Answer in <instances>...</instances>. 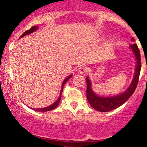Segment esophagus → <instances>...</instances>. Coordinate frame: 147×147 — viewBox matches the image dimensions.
<instances>
[{
    "label": "esophagus",
    "instance_id": "1",
    "mask_svg": "<svg viewBox=\"0 0 147 147\" xmlns=\"http://www.w3.org/2000/svg\"><path fill=\"white\" fill-rule=\"evenodd\" d=\"M88 68L87 67H80L79 69H78V72L80 74H84L88 72Z\"/></svg>",
    "mask_w": 147,
    "mask_h": 147
}]
</instances>
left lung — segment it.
<instances>
[{
	"label": "left lung",
	"mask_w": 147,
	"mask_h": 147,
	"mask_svg": "<svg viewBox=\"0 0 147 147\" xmlns=\"http://www.w3.org/2000/svg\"><path fill=\"white\" fill-rule=\"evenodd\" d=\"M131 40L134 41V38H132ZM130 47L135 55L136 59V67L135 75H134L132 83H131L129 87L127 88V89L124 93H122L121 94L112 97L98 96L91 89V83L88 78H86V83H87V90H86L87 99L90 106L96 110L98 111V112H109V111L113 110L123 105L125 101H127L135 91L137 85H138L141 67H142L141 66V55H140L139 49L136 44L131 45Z\"/></svg>",
	"instance_id": "8db88e82"
}]
</instances>
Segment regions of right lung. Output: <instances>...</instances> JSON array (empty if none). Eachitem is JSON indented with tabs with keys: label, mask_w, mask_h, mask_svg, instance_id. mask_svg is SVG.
I'll list each match as a JSON object with an SVG mask.
<instances>
[{
	"label": "right lung",
	"mask_w": 147,
	"mask_h": 147,
	"mask_svg": "<svg viewBox=\"0 0 147 147\" xmlns=\"http://www.w3.org/2000/svg\"><path fill=\"white\" fill-rule=\"evenodd\" d=\"M38 30V27L37 26H33V27H32L30 29V30H27V31H25V32H24V33L22 34V35L20 36V38H21L22 37H24L25 36V35H29V34L32 33V32H35V30ZM72 75H69V76L67 77V78H66L65 80H64V82H63L62 85H61V91H60V95H59V97L58 99L57 100V101H55L54 103H53V105H50V106L47 107H45V108H41V109H32V108H31V109H34V110L35 111H38V112H48V111H51V110H53V109H55V108L57 107V106L59 105V101L60 100H61V94H62V91H63V87H64V86L65 85V83H67V81H68V80H69V78L72 77Z\"/></svg>",
	"instance_id": "add662e5"
}]
</instances>
